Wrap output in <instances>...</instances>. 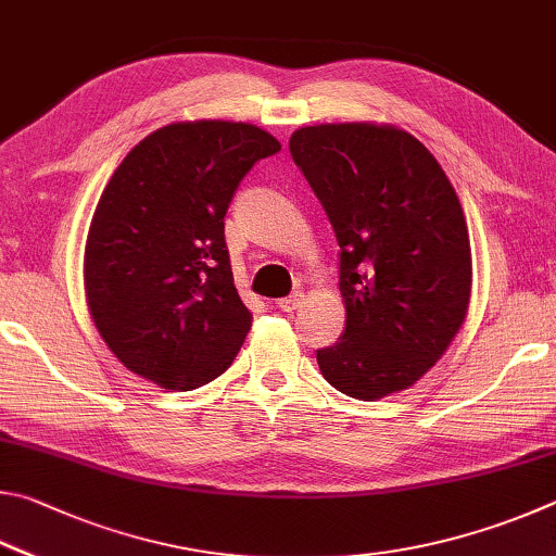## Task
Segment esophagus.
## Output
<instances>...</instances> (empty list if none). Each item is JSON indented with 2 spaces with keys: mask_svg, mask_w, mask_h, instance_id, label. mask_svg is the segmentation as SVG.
Segmentation results:
<instances>
[{
  "mask_svg": "<svg viewBox=\"0 0 556 556\" xmlns=\"http://www.w3.org/2000/svg\"><path fill=\"white\" fill-rule=\"evenodd\" d=\"M303 300H305L303 293H293V295H288V298L276 300V307L283 309V313H293V309L303 307Z\"/></svg>",
  "mask_w": 556,
  "mask_h": 556,
  "instance_id": "34e87169",
  "label": "esophagus"
}]
</instances>
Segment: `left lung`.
<instances>
[{"label": "left lung", "mask_w": 556, "mask_h": 556, "mask_svg": "<svg viewBox=\"0 0 556 556\" xmlns=\"http://www.w3.org/2000/svg\"><path fill=\"white\" fill-rule=\"evenodd\" d=\"M290 155L339 243L346 327L317 349L329 386L358 401L410 388L466 319L471 247L459 198L425 146L388 124H317Z\"/></svg>", "instance_id": "obj_1"}]
</instances>
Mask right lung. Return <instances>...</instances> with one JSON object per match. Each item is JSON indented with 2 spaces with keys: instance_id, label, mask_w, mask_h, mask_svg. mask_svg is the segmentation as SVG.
I'll list each match as a JSON object with an SVG mask.
<instances>
[{
  "instance_id": "obj_1",
  "label": "right lung",
  "mask_w": 556,
  "mask_h": 556,
  "mask_svg": "<svg viewBox=\"0 0 556 556\" xmlns=\"http://www.w3.org/2000/svg\"><path fill=\"white\" fill-rule=\"evenodd\" d=\"M241 122H178L126 153L85 243V298L112 354L146 381L192 391L231 366L251 329L224 214L253 163L278 153Z\"/></svg>"
}]
</instances>
